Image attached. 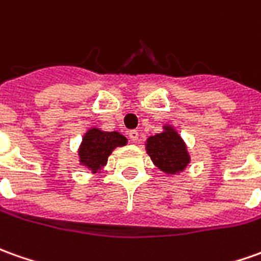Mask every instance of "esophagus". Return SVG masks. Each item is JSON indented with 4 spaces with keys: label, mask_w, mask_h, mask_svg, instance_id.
<instances>
[{
    "label": "esophagus",
    "mask_w": 261,
    "mask_h": 261,
    "mask_svg": "<svg viewBox=\"0 0 261 261\" xmlns=\"http://www.w3.org/2000/svg\"><path fill=\"white\" fill-rule=\"evenodd\" d=\"M138 136H140V134H138L137 130H130V131H128V137H130L131 141H137Z\"/></svg>",
    "instance_id": "1"
}]
</instances>
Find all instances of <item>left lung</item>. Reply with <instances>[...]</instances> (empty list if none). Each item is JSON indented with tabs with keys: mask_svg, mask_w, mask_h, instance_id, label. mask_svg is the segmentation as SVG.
Segmentation results:
<instances>
[{
	"mask_svg": "<svg viewBox=\"0 0 261 261\" xmlns=\"http://www.w3.org/2000/svg\"><path fill=\"white\" fill-rule=\"evenodd\" d=\"M147 154L161 171L168 174L184 170L190 161L182 140L171 127L147 140Z\"/></svg>",
	"mask_w": 261,
	"mask_h": 261,
	"instance_id": "1",
	"label": "left lung"
}]
</instances>
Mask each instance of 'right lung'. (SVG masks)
Returning a JSON list of instances; mask_svg holds the SVG:
<instances>
[{"label":"right lung","instance_id":"right-lung-1","mask_svg":"<svg viewBox=\"0 0 261 261\" xmlns=\"http://www.w3.org/2000/svg\"><path fill=\"white\" fill-rule=\"evenodd\" d=\"M127 138L117 131H101L93 128L83 138L80 147V161L88 168L97 173L101 167L107 164L108 157L116 147L125 145Z\"/></svg>","mask_w":261,"mask_h":261}]
</instances>
